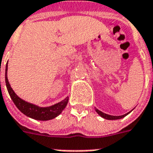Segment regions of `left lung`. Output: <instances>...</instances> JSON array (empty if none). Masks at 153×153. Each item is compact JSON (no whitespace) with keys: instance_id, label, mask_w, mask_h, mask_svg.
Instances as JSON below:
<instances>
[{"instance_id":"obj_1","label":"left lung","mask_w":153,"mask_h":153,"mask_svg":"<svg viewBox=\"0 0 153 153\" xmlns=\"http://www.w3.org/2000/svg\"><path fill=\"white\" fill-rule=\"evenodd\" d=\"M133 109H132L131 111L128 112V113H127V114H124V115H121V116H113V115H109V114H105V113L100 111V110L97 109V108H95V111L98 113V115H100L102 117H103V118H105V119H107V120H117V119L123 118V117H125L126 116H127V115H128L129 113H131V112L133 111Z\"/></svg>"}]
</instances>
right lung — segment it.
<instances>
[{
	"label": "right lung",
	"mask_w": 153,
	"mask_h": 153,
	"mask_svg": "<svg viewBox=\"0 0 153 153\" xmlns=\"http://www.w3.org/2000/svg\"><path fill=\"white\" fill-rule=\"evenodd\" d=\"M7 71H8V62L6 63L5 67V83L8 92L18 109L28 117L38 121H48L59 116L65 109V107L67 106L69 99L68 97L56 104L48 107L38 106L36 105L23 100L22 98H20L19 96L16 94L13 88L11 87L8 80Z\"/></svg>",
	"instance_id": "obj_1"
}]
</instances>
